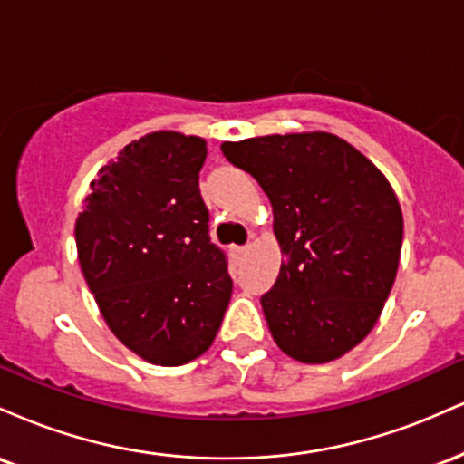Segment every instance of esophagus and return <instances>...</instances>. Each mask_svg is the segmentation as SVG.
Segmentation results:
<instances>
[{
  "label": "esophagus",
  "mask_w": 464,
  "mask_h": 464,
  "mask_svg": "<svg viewBox=\"0 0 464 464\" xmlns=\"http://www.w3.org/2000/svg\"><path fill=\"white\" fill-rule=\"evenodd\" d=\"M246 246H233L231 248V253H233V257H236V259H242L244 257V255H246Z\"/></svg>",
  "instance_id": "1"
}]
</instances>
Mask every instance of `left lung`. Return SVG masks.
Wrapping results in <instances>:
<instances>
[{"instance_id":"left-lung-1","label":"left lung","mask_w":464,"mask_h":464,"mask_svg":"<svg viewBox=\"0 0 464 464\" xmlns=\"http://www.w3.org/2000/svg\"><path fill=\"white\" fill-rule=\"evenodd\" d=\"M273 205L281 270L262 310L276 347L303 364L358 347L397 276L403 216L371 159L324 130L222 143Z\"/></svg>"}]
</instances>
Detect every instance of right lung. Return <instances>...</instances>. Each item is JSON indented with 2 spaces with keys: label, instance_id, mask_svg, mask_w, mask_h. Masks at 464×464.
<instances>
[{
  "label": "right lung",
  "instance_id": "obj_1",
  "mask_svg": "<svg viewBox=\"0 0 464 464\" xmlns=\"http://www.w3.org/2000/svg\"><path fill=\"white\" fill-rule=\"evenodd\" d=\"M205 159L202 137L148 132L100 169L76 218L78 262L100 314L150 364L205 353L231 301L198 188Z\"/></svg>",
  "mask_w": 464,
  "mask_h": 464
}]
</instances>
